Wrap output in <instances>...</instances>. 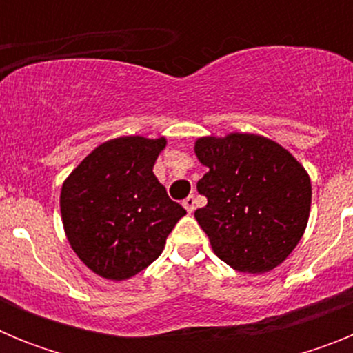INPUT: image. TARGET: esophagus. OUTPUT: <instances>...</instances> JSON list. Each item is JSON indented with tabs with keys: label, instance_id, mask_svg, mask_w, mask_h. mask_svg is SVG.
Instances as JSON below:
<instances>
[{
	"label": "esophagus",
	"instance_id": "34e87169",
	"mask_svg": "<svg viewBox=\"0 0 353 353\" xmlns=\"http://www.w3.org/2000/svg\"><path fill=\"white\" fill-rule=\"evenodd\" d=\"M182 205H183V208L189 212V214H191V212H194V205H196L194 196H187V198L182 201Z\"/></svg>",
	"mask_w": 353,
	"mask_h": 353
}]
</instances>
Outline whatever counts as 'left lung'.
Returning a JSON list of instances; mask_svg holds the SVG:
<instances>
[{
    "label": "left lung",
    "mask_w": 353,
    "mask_h": 353,
    "mask_svg": "<svg viewBox=\"0 0 353 353\" xmlns=\"http://www.w3.org/2000/svg\"><path fill=\"white\" fill-rule=\"evenodd\" d=\"M194 154L208 168L196 185L208 203L194 217L215 254L239 272L276 269L307 226V171L279 143L258 134L198 138Z\"/></svg>",
    "instance_id": "obj_1"
}]
</instances>
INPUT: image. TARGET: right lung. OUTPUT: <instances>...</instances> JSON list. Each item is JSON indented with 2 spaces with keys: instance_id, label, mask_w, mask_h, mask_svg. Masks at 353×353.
<instances>
[{
  "instance_id": "right-lung-1",
  "label": "right lung",
  "mask_w": 353,
  "mask_h": 353,
  "mask_svg": "<svg viewBox=\"0 0 353 353\" xmlns=\"http://www.w3.org/2000/svg\"><path fill=\"white\" fill-rule=\"evenodd\" d=\"M166 138L121 136L97 146L61 185L65 235L97 276L123 281L161 256L185 210L154 174Z\"/></svg>"
}]
</instances>
